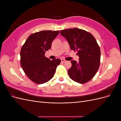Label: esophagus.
Masks as SVG:
<instances>
[{
	"label": "esophagus",
	"instance_id": "34e87169",
	"mask_svg": "<svg viewBox=\"0 0 121 121\" xmlns=\"http://www.w3.org/2000/svg\"><path fill=\"white\" fill-rule=\"evenodd\" d=\"M61 61L62 63H65V62H66V60H65L64 59H63V58H61Z\"/></svg>",
	"mask_w": 121,
	"mask_h": 121
}]
</instances>
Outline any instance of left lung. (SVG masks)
<instances>
[{"instance_id": "8db88e82", "label": "left lung", "mask_w": 121, "mask_h": 121, "mask_svg": "<svg viewBox=\"0 0 121 121\" xmlns=\"http://www.w3.org/2000/svg\"><path fill=\"white\" fill-rule=\"evenodd\" d=\"M71 50L77 51L79 62L71 60L69 76L73 81L84 84L92 79L100 65V50L93 35L82 29H68L60 31Z\"/></svg>"}]
</instances>
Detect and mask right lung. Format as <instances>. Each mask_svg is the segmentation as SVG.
<instances>
[{"label": "right lung", "mask_w": 121, "mask_h": 121, "mask_svg": "<svg viewBox=\"0 0 121 121\" xmlns=\"http://www.w3.org/2000/svg\"><path fill=\"white\" fill-rule=\"evenodd\" d=\"M59 31H41L29 36L22 47L20 52L21 65L31 81L41 84L53 78L60 59L50 60L44 56L50 49L53 40Z\"/></svg>", "instance_id": "obj_1"}]
</instances>
